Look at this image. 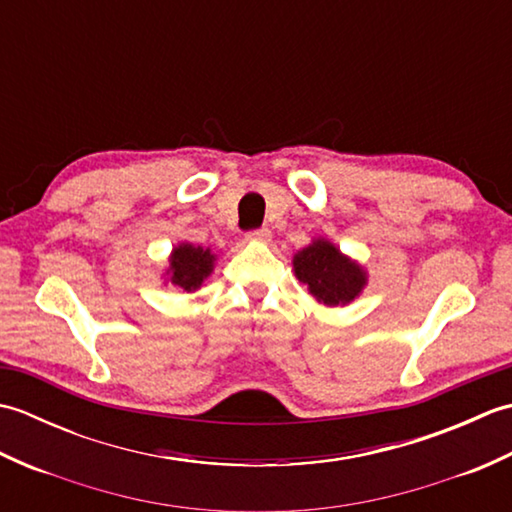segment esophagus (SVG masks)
Returning a JSON list of instances; mask_svg holds the SVG:
<instances>
[{
  "instance_id": "obj_1",
  "label": "esophagus",
  "mask_w": 512,
  "mask_h": 512,
  "mask_svg": "<svg viewBox=\"0 0 512 512\" xmlns=\"http://www.w3.org/2000/svg\"><path fill=\"white\" fill-rule=\"evenodd\" d=\"M270 235H273V233H270V228H268V226L253 228V231H248V233H246V237H248V239H255V242H268Z\"/></svg>"
}]
</instances>
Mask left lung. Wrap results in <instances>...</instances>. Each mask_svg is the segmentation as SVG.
I'll return each instance as SVG.
<instances>
[{"instance_id":"8db88e82","label":"left lung","mask_w":512,"mask_h":512,"mask_svg":"<svg viewBox=\"0 0 512 512\" xmlns=\"http://www.w3.org/2000/svg\"><path fill=\"white\" fill-rule=\"evenodd\" d=\"M295 273L312 295L328 306L350 303L365 286L363 270L323 239H317L295 257Z\"/></svg>"}]
</instances>
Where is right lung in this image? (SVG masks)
I'll use <instances>...</instances> for the list:
<instances>
[{"mask_svg":"<svg viewBox=\"0 0 512 512\" xmlns=\"http://www.w3.org/2000/svg\"><path fill=\"white\" fill-rule=\"evenodd\" d=\"M213 270L211 250L202 246L182 244L171 255V281L184 290H195Z\"/></svg>","mask_w":512,"mask_h":512,"instance_id":"1","label":"right lung"}]
</instances>
